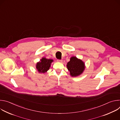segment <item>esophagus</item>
<instances>
[{"label":"esophagus","instance_id":"obj_1","mask_svg":"<svg viewBox=\"0 0 120 120\" xmlns=\"http://www.w3.org/2000/svg\"><path fill=\"white\" fill-rule=\"evenodd\" d=\"M57 61L58 62H60V63H62L63 62V60H59V59H57Z\"/></svg>","mask_w":120,"mask_h":120}]
</instances>
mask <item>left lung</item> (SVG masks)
Returning <instances> with one entry per match:
<instances>
[{
  "label": "left lung",
  "mask_w": 120,
  "mask_h": 120,
  "mask_svg": "<svg viewBox=\"0 0 120 120\" xmlns=\"http://www.w3.org/2000/svg\"><path fill=\"white\" fill-rule=\"evenodd\" d=\"M68 70L72 76H76L81 75L84 70L85 67L84 63L76 57H72L67 64Z\"/></svg>",
  "instance_id": "8db88e82"
}]
</instances>
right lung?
Masks as SVG:
<instances>
[{"label":"right lung","instance_id":"right-lung-1","mask_svg":"<svg viewBox=\"0 0 120 120\" xmlns=\"http://www.w3.org/2000/svg\"><path fill=\"white\" fill-rule=\"evenodd\" d=\"M53 61L52 59H47L43 58L40 62L37 63L36 68L38 71L41 73H45L48 71L50 67L51 63Z\"/></svg>","mask_w":120,"mask_h":120}]
</instances>
